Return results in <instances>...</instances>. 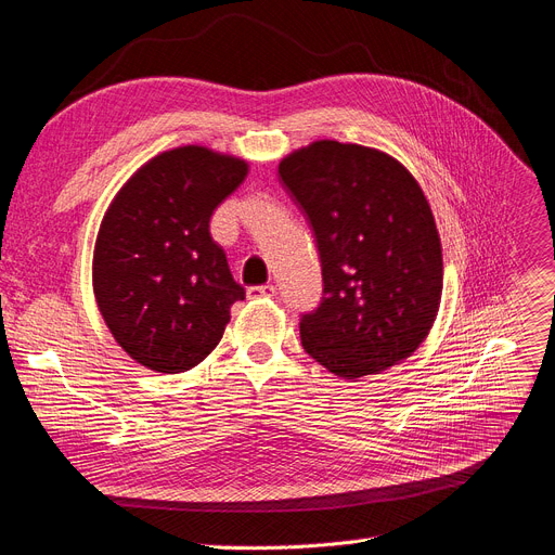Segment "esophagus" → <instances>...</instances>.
<instances>
[{
	"label": "esophagus",
	"mask_w": 555,
	"mask_h": 555,
	"mask_svg": "<svg viewBox=\"0 0 555 555\" xmlns=\"http://www.w3.org/2000/svg\"><path fill=\"white\" fill-rule=\"evenodd\" d=\"M278 294V289L273 284H259V286H250L248 289V298H273Z\"/></svg>",
	"instance_id": "esophagus-1"
}]
</instances>
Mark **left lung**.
Segmentation results:
<instances>
[{"mask_svg": "<svg viewBox=\"0 0 555 555\" xmlns=\"http://www.w3.org/2000/svg\"><path fill=\"white\" fill-rule=\"evenodd\" d=\"M282 186L309 220L323 298L300 341L339 378L380 373L428 337L444 263L424 191L389 154L317 141L280 162Z\"/></svg>", "mask_w": 555, "mask_h": 555, "instance_id": "8db88e82", "label": "left lung"}]
</instances>
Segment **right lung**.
<instances>
[{
  "mask_svg": "<svg viewBox=\"0 0 555 555\" xmlns=\"http://www.w3.org/2000/svg\"><path fill=\"white\" fill-rule=\"evenodd\" d=\"M248 164L201 145L168 150L118 191L100 225L93 292L122 350L159 373H182L218 346L230 307L246 298L209 234L214 209Z\"/></svg>",
  "mask_w": 555,
  "mask_h": 555,
  "instance_id": "add662e5",
  "label": "right lung"
}]
</instances>
